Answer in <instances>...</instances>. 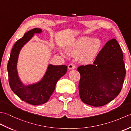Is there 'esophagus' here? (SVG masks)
I'll list each match as a JSON object with an SVG mask.
<instances>
[{
	"label": "esophagus",
	"mask_w": 131,
	"mask_h": 131,
	"mask_svg": "<svg viewBox=\"0 0 131 131\" xmlns=\"http://www.w3.org/2000/svg\"><path fill=\"white\" fill-rule=\"evenodd\" d=\"M76 68V65L74 63H71L68 65V69L69 70H72V69H74Z\"/></svg>",
	"instance_id": "esophagus-1"
}]
</instances>
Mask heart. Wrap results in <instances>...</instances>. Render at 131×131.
I'll return each instance as SVG.
<instances>
[{
    "label": "heart",
    "instance_id": "b5f03b06",
    "mask_svg": "<svg viewBox=\"0 0 131 131\" xmlns=\"http://www.w3.org/2000/svg\"><path fill=\"white\" fill-rule=\"evenodd\" d=\"M102 47V42L97 38H83L78 40L70 48L72 53L81 55L82 60L85 62H90L96 57Z\"/></svg>",
    "mask_w": 131,
    "mask_h": 131
}]
</instances>
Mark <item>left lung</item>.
<instances>
[{
  "mask_svg": "<svg viewBox=\"0 0 131 131\" xmlns=\"http://www.w3.org/2000/svg\"><path fill=\"white\" fill-rule=\"evenodd\" d=\"M123 54L115 39L106 43L93 65L77 69L80 75L79 95L85 104L94 107L106 105L121 92L126 74Z\"/></svg>",
  "mask_w": 131,
  "mask_h": 131,
  "instance_id": "left-lung-1",
  "label": "left lung"
}]
</instances>
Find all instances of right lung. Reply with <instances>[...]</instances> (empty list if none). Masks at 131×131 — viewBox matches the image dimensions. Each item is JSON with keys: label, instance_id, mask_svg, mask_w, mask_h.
Here are the masks:
<instances>
[{"label": "right lung", "instance_id": "right-lung-1", "mask_svg": "<svg viewBox=\"0 0 131 131\" xmlns=\"http://www.w3.org/2000/svg\"><path fill=\"white\" fill-rule=\"evenodd\" d=\"M41 31L40 29H33L17 41L11 51L7 65L8 80L11 90L23 101L32 105H39L48 101L54 91L57 81L67 71L66 65H49L43 79L37 84L25 86L19 80L16 68L19 51L34 34Z\"/></svg>", "mask_w": 131, "mask_h": 131}]
</instances>
